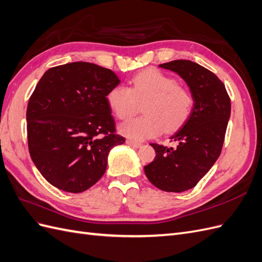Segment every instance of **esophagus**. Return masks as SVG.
I'll return each instance as SVG.
<instances>
[{"instance_id":"34e87169","label":"esophagus","mask_w":262,"mask_h":262,"mask_svg":"<svg viewBox=\"0 0 262 262\" xmlns=\"http://www.w3.org/2000/svg\"><path fill=\"white\" fill-rule=\"evenodd\" d=\"M126 144L132 146V147H136V148H139L142 146V143H140V142H136V141H132V140H126Z\"/></svg>"}]
</instances>
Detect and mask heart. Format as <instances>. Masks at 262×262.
<instances>
[{
  "label": "heart",
  "mask_w": 262,
  "mask_h": 262,
  "mask_svg": "<svg viewBox=\"0 0 262 262\" xmlns=\"http://www.w3.org/2000/svg\"><path fill=\"white\" fill-rule=\"evenodd\" d=\"M107 102L112 112L125 120L143 105V116L120 124L119 130L126 138L143 141L154 138L164 128L166 132L184 124L194 107V95L177 78L157 69H146L131 80V87L117 85L109 91Z\"/></svg>",
  "instance_id": "b5f03b06"
}]
</instances>
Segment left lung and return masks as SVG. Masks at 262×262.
Segmentation results:
<instances>
[{
    "label": "left lung",
    "instance_id": "1",
    "mask_svg": "<svg viewBox=\"0 0 262 262\" xmlns=\"http://www.w3.org/2000/svg\"><path fill=\"white\" fill-rule=\"evenodd\" d=\"M160 67L184 78L194 95V107L188 120L170 137L177 146L150 143L156 156L144 166V171L156 188L182 192L193 188L219 158L231 116V99L223 82L195 62L173 60Z\"/></svg>",
    "mask_w": 262,
    "mask_h": 262
}]
</instances>
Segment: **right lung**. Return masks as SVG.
I'll return each instance as SVG.
<instances>
[{
  "mask_svg": "<svg viewBox=\"0 0 262 262\" xmlns=\"http://www.w3.org/2000/svg\"><path fill=\"white\" fill-rule=\"evenodd\" d=\"M119 83L112 70L89 62L51 68L38 82L26 113L28 149L52 186L80 193L105 173L110 149L125 142L107 102Z\"/></svg>",
  "mask_w": 262,
  "mask_h": 262,
  "instance_id": "add662e5",
  "label": "right lung"
}]
</instances>
